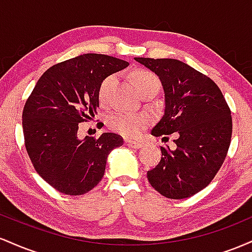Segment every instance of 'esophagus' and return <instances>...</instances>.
Segmentation results:
<instances>
[{"label":"esophagus","mask_w":252,"mask_h":252,"mask_svg":"<svg viewBox=\"0 0 252 252\" xmlns=\"http://www.w3.org/2000/svg\"><path fill=\"white\" fill-rule=\"evenodd\" d=\"M124 143H126V147H129V148H134V149L141 148V146H142V144H141V142H138V141L128 140V138H126V142H124Z\"/></svg>","instance_id":"34e87169"}]
</instances>
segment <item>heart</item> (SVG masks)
Wrapping results in <instances>:
<instances>
[{
	"instance_id": "1",
	"label": "heart",
	"mask_w": 252,
	"mask_h": 252,
	"mask_svg": "<svg viewBox=\"0 0 252 252\" xmlns=\"http://www.w3.org/2000/svg\"><path fill=\"white\" fill-rule=\"evenodd\" d=\"M131 80L135 88L140 94H143L147 90L153 88L160 89V80L153 72L148 70H136L132 72ZM115 83V76H109L100 83L98 89V99L104 104L109 96L111 86ZM109 128L118 134L126 137H136L143 131L149 124V118L144 115H128V114H116L110 117Z\"/></svg>"
}]
</instances>
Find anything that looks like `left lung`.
Segmentation results:
<instances>
[{
	"instance_id": "obj_1",
	"label": "left lung",
	"mask_w": 252,
	"mask_h": 252,
	"mask_svg": "<svg viewBox=\"0 0 252 252\" xmlns=\"http://www.w3.org/2000/svg\"><path fill=\"white\" fill-rule=\"evenodd\" d=\"M135 60L155 72L163 86L164 115L152 135L175 136L174 148L160 147V162L148 170L147 178L166 198H189L209 186L226 158L232 135L231 110L218 85L187 63L176 59Z\"/></svg>"
}]
</instances>
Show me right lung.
I'll use <instances>...</instances> for the list:
<instances>
[{"instance_id": "1", "label": "right lung", "mask_w": 252, "mask_h": 252, "mask_svg": "<svg viewBox=\"0 0 252 252\" xmlns=\"http://www.w3.org/2000/svg\"><path fill=\"white\" fill-rule=\"evenodd\" d=\"M129 63L88 53L56 63L37 80L22 112L25 146L36 173L58 192L82 195L96 187L106 158L123 144L122 136L104 132L98 138L77 136L99 106L98 89Z\"/></svg>"}]
</instances>
